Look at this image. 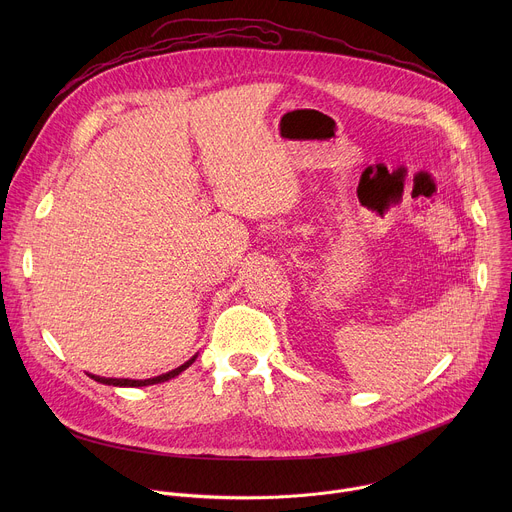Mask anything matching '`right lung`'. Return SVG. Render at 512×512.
I'll use <instances>...</instances> for the list:
<instances>
[{
    "instance_id": "right-lung-1",
    "label": "right lung",
    "mask_w": 512,
    "mask_h": 512,
    "mask_svg": "<svg viewBox=\"0 0 512 512\" xmlns=\"http://www.w3.org/2000/svg\"><path fill=\"white\" fill-rule=\"evenodd\" d=\"M198 358V354H194L190 360H186L184 364H180L178 369H174V371H170V373H164V375H160V377H152V379H109V377H99V375H91V373H87L91 379H95L97 383H103V385H113V387H148V385H158V383H164V381H170V379H174V377H178L182 371H186L190 364L194 362Z\"/></svg>"
}]
</instances>
